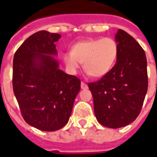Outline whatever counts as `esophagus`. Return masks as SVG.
Returning a JSON list of instances; mask_svg holds the SVG:
<instances>
[{
    "label": "esophagus",
    "mask_w": 157,
    "mask_h": 157,
    "mask_svg": "<svg viewBox=\"0 0 157 157\" xmlns=\"http://www.w3.org/2000/svg\"><path fill=\"white\" fill-rule=\"evenodd\" d=\"M81 87L82 90H86V89H88V86H87L85 82H83V81H81Z\"/></svg>",
    "instance_id": "1"
}]
</instances>
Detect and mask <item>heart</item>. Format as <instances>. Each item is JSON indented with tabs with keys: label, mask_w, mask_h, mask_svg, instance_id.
Here are the masks:
<instances>
[{
	"label": "heart",
	"mask_w": 157,
	"mask_h": 157,
	"mask_svg": "<svg viewBox=\"0 0 157 157\" xmlns=\"http://www.w3.org/2000/svg\"><path fill=\"white\" fill-rule=\"evenodd\" d=\"M118 56V45L111 37L81 40L63 55V63L69 72L76 73L83 63L85 71L93 77H102L109 72Z\"/></svg>",
	"instance_id": "obj_1"
}]
</instances>
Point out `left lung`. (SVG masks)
I'll return each mask as SVG.
<instances>
[{
  "label": "left lung",
  "mask_w": 157,
  "mask_h": 157,
  "mask_svg": "<svg viewBox=\"0 0 157 157\" xmlns=\"http://www.w3.org/2000/svg\"><path fill=\"white\" fill-rule=\"evenodd\" d=\"M117 63L95 82L88 83L98 121L117 129L130 124L141 112L148 86L146 54L126 32L119 29Z\"/></svg>",
  "instance_id": "left-lung-1"
}]
</instances>
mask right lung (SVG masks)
I'll return each instance as SVG.
<instances>
[{
    "label": "right lung",
    "instance_id": "obj_1",
    "mask_svg": "<svg viewBox=\"0 0 157 157\" xmlns=\"http://www.w3.org/2000/svg\"><path fill=\"white\" fill-rule=\"evenodd\" d=\"M61 36L39 31L16 50L13 61V90L21 114L28 124L55 131L67 123L81 80L59 69L53 57Z\"/></svg>",
    "mask_w": 157,
    "mask_h": 157
}]
</instances>
